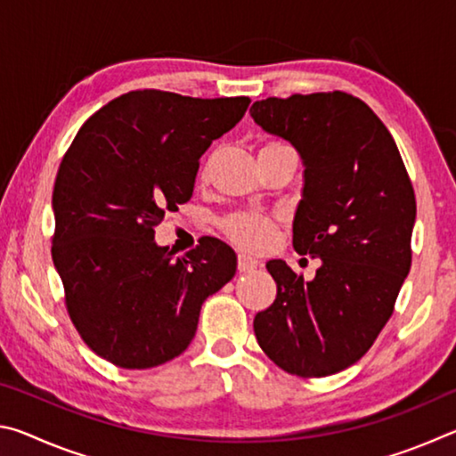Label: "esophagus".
<instances>
[{
  "mask_svg": "<svg viewBox=\"0 0 456 456\" xmlns=\"http://www.w3.org/2000/svg\"><path fill=\"white\" fill-rule=\"evenodd\" d=\"M257 267H259V261L256 257L245 256V253H241V256L237 257V269L241 273H251V272H256Z\"/></svg>",
  "mask_w": 456,
  "mask_h": 456,
  "instance_id": "34e87169",
  "label": "esophagus"
}]
</instances>
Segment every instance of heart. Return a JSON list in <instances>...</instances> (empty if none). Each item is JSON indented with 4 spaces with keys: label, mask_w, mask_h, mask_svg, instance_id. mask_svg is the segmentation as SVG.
<instances>
[{
    "label": "heart",
    "mask_w": 456,
    "mask_h": 456,
    "mask_svg": "<svg viewBox=\"0 0 456 456\" xmlns=\"http://www.w3.org/2000/svg\"><path fill=\"white\" fill-rule=\"evenodd\" d=\"M280 142H267L261 149H269ZM223 231L235 245L243 247L249 251L265 249L273 243L275 239V227L273 221L259 213H237L223 223Z\"/></svg>",
    "instance_id": "heart-1"
}]
</instances>
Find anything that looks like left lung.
Here are the masks:
<instances>
[{"mask_svg": "<svg viewBox=\"0 0 456 456\" xmlns=\"http://www.w3.org/2000/svg\"><path fill=\"white\" fill-rule=\"evenodd\" d=\"M249 112L302 157L293 247L322 259L310 281L283 259L267 261L277 296L253 320L256 338L285 372H342L374 344L411 272L412 183L388 128L356 96L267 98Z\"/></svg>", "mask_w": 456, "mask_h": 456, "instance_id": "left-lung-1", "label": "left lung"}]
</instances>
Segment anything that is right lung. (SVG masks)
<instances>
[{
    "label": "right lung",
    "instance_id": "1",
    "mask_svg": "<svg viewBox=\"0 0 456 456\" xmlns=\"http://www.w3.org/2000/svg\"><path fill=\"white\" fill-rule=\"evenodd\" d=\"M249 102L128 92L84 122L61 160L52 259L76 330L114 366L144 370L179 356L200 305L235 275L227 243L205 237L173 257L154 227L192 197L199 159Z\"/></svg>",
    "mask_w": 456,
    "mask_h": 456
}]
</instances>
